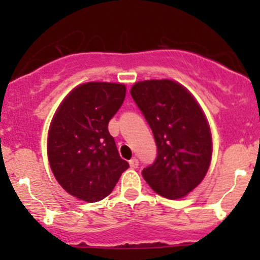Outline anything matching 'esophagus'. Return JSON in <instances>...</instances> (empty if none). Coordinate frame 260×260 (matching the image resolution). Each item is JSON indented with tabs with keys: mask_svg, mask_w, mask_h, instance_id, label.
I'll list each match as a JSON object with an SVG mask.
<instances>
[{
	"mask_svg": "<svg viewBox=\"0 0 260 260\" xmlns=\"http://www.w3.org/2000/svg\"><path fill=\"white\" fill-rule=\"evenodd\" d=\"M138 159L137 158H132L129 161V166H131V169H137L138 167Z\"/></svg>",
	"mask_w": 260,
	"mask_h": 260,
	"instance_id": "esophagus-1",
	"label": "esophagus"
}]
</instances>
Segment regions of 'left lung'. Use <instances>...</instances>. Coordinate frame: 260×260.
I'll list each match as a JSON object with an SVG mask.
<instances>
[{"label":"left lung","instance_id":"1","mask_svg":"<svg viewBox=\"0 0 260 260\" xmlns=\"http://www.w3.org/2000/svg\"><path fill=\"white\" fill-rule=\"evenodd\" d=\"M131 95L157 146L156 161L143 169V179L164 198H185L200 185L211 164V129L203 108L182 84L171 79L137 81Z\"/></svg>","mask_w":260,"mask_h":260}]
</instances>
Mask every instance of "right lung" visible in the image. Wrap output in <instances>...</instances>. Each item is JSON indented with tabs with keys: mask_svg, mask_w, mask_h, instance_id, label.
I'll list each match as a JSON object with an SVG mask.
<instances>
[{
	"mask_svg": "<svg viewBox=\"0 0 260 260\" xmlns=\"http://www.w3.org/2000/svg\"><path fill=\"white\" fill-rule=\"evenodd\" d=\"M124 98V84L89 81L75 86L52 117L50 169L60 186L81 201L103 200L129 167L108 132L109 120Z\"/></svg>",
	"mask_w": 260,
	"mask_h": 260,
	"instance_id": "add662e5",
	"label": "right lung"
}]
</instances>
